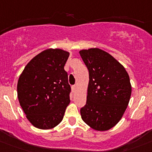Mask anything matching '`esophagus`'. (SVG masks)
Segmentation results:
<instances>
[{"label":"esophagus","instance_id":"esophagus-1","mask_svg":"<svg viewBox=\"0 0 152 152\" xmlns=\"http://www.w3.org/2000/svg\"><path fill=\"white\" fill-rule=\"evenodd\" d=\"M72 92H75L76 91V89H77V86L76 85H73V86H72Z\"/></svg>","mask_w":152,"mask_h":152}]
</instances>
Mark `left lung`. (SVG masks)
Segmentation results:
<instances>
[{"label":"left lung","instance_id":"obj_1","mask_svg":"<svg viewBox=\"0 0 152 152\" xmlns=\"http://www.w3.org/2000/svg\"><path fill=\"white\" fill-rule=\"evenodd\" d=\"M80 55L89 77L81 118L94 130L107 131L119 122L129 103V75L122 65L101 49L82 50Z\"/></svg>","mask_w":152,"mask_h":152}]
</instances>
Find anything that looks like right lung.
<instances>
[{
  "instance_id": "obj_1",
  "label": "right lung",
  "mask_w": 152,
  "mask_h": 152,
  "mask_svg": "<svg viewBox=\"0 0 152 152\" xmlns=\"http://www.w3.org/2000/svg\"><path fill=\"white\" fill-rule=\"evenodd\" d=\"M69 53L47 49L32 59L20 75L18 98L27 118L39 129L57 126L70 103L71 86L64 66Z\"/></svg>"
}]
</instances>
